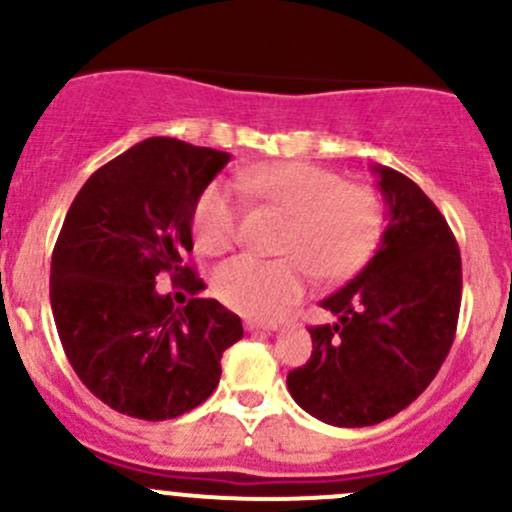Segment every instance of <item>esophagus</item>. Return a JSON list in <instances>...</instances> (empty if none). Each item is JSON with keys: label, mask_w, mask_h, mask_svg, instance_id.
Listing matches in <instances>:
<instances>
[{"label": "esophagus", "mask_w": 512, "mask_h": 512, "mask_svg": "<svg viewBox=\"0 0 512 512\" xmlns=\"http://www.w3.org/2000/svg\"><path fill=\"white\" fill-rule=\"evenodd\" d=\"M245 327L250 329V332H275L280 324H277V322H260V319H247Z\"/></svg>", "instance_id": "obj_1"}]
</instances>
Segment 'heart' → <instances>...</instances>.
Masks as SVG:
<instances>
[{
    "instance_id": "1",
    "label": "heart",
    "mask_w": 512,
    "mask_h": 512,
    "mask_svg": "<svg viewBox=\"0 0 512 512\" xmlns=\"http://www.w3.org/2000/svg\"><path fill=\"white\" fill-rule=\"evenodd\" d=\"M250 198L289 215L280 237L285 257L240 255L213 277L215 297L245 317H272L307 292L312 272L337 282L366 265L384 230V205L374 190L342 183L337 173L312 163L252 165L237 175ZM242 208L230 188L213 183L193 210L195 247L225 255L240 240Z\"/></svg>"
}]
</instances>
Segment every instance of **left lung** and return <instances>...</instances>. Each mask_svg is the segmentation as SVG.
<instances>
[{"instance_id":"obj_1","label":"left lung","mask_w":512,"mask_h":512,"mask_svg":"<svg viewBox=\"0 0 512 512\" xmlns=\"http://www.w3.org/2000/svg\"><path fill=\"white\" fill-rule=\"evenodd\" d=\"M386 230L364 270L309 327L312 356L287 389L307 414L342 428L374 426L423 394L451 352L461 309V252L446 218L404 173L374 165Z\"/></svg>"}]
</instances>
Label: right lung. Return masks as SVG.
<instances>
[{
	"mask_svg": "<svg viewBox=\"0 0 512 512\" xmlns=\"http://www.w3.org/2000/svg\"><path fill=\"white\" fill-rule=\"evenodd\" d=\"M230 153L153 136L108 160L66 213L51 255V312L86 389L118 414L168 421L203 404L242 322L218 299L175 307L156 277L198 294L193 210Z\"/></svg>",
	"mask_w": 512,
	"mask_h": 512,
	"instance_id": "right-lung-1",
	"label": "right lung"
}]
</instances>
